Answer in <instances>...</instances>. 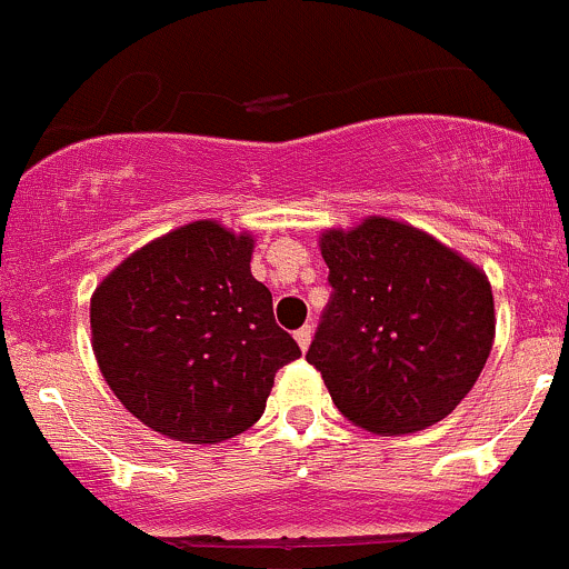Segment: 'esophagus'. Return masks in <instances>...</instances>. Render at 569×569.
<instances>
[{"instance_id":"esophagus-1","label":"esophagus","mask_w":569,"mask_h":569,"mask_svg":"<svg viewBox=\"0 0 569 569\" xmlns=\"http://www.w3.org/2000/svg\"><path fill=\"white\" fill-rule=\"evenodd\" d=\"M296 342H298V348H301V351H307L309 342H312V326H301V329L296 331Z\"/></svg>"}]
</instances>
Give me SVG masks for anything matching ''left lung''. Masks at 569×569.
<instances>
[{"label":"left lung","instance_id":"8db88e82","mask_svg":"<svg viewBox=\"0 0 569 569\" xmlns=\"http://www.w3.org/2000/svg\"><path fill=\"white\" fill-rule=\"evenodd\" d=\"M320 254L331 298L307 362L342 418L373 435H409L451 415L492 351L487 273L379 216L323 232Z\"/></svg>","mask_w":569,"mask_h":569}]
</instances>
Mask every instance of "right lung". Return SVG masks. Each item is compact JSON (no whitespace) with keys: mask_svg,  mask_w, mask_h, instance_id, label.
<instances>
[{"mask_svg":"<svg viewBox=\"0 0 569 569\" xmlns=\"http://www.w3.org/2000/svg\"><path fill=\"white\" fill-rule=\"evenodd\" d=\"M254 238L193 221L121 262L91 298L93 353L118 401L179 442H221L266 412L301 357L251 277Z\"/></svg>","mask_w":569,"mask_h":569,"instance_id":"right-lung-1","label":"right lung"}]
</instances>
